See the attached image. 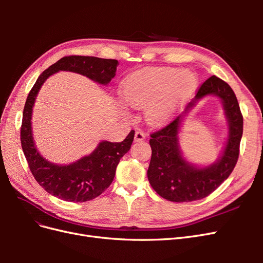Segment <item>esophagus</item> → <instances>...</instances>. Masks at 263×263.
Listing matches in <instances>:
<instances>
[{"label": "esophagus", "mask_w": 263, "mask_h": 263, "mask_svg": "<svg viewBox=\"0 0 263 263\" xmlns=\"http://www.w3.org/2000/svg\"><path fill=\"white\" fill-rule=\"evenodd\" d=\"M146 137V134L141 130H137L135 133V141H141L144 140Z\"/></svg>", "instance_id": "34e87169"}]
</instances>
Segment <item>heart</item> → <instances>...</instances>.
<instances>
[{"mask_svg":"<svg viewBox=\"0 0 263 263\" xmlns=\"http://www.w3.org/2000/svg\"><path fill=\"white\" fill-rule=\"evenodd\" d=\"M196 85L195 76L189 70L153 67L136 71L122 86L124 101L135 108L145 107L150 125L166 123Z\"/></svg>","mask_w":263,"mask_h":263,"instance_id":"heart-1","label":"heart"}]
</instances>
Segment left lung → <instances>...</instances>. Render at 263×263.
<instances>
[{
	"label": "left lung",
	"mask_w": 263,
	"mask_h": 263,
	"mask_svg": "<svg viewBox=\"0 0 263 263\" xmlns=\"http://www.w3.org/2000/svg\"><path fill=\"white\" fill-rule=\"evenodd\" d=\"M213 94L222 101L229 123V135L224 153L217 162L205 168H196L182 158L178 144V133L182 121L179 115L161 129L150 134L153 150L148 168V180L156 192L171 202H192L213 193L233 172L239 157L243 117L236 95L225 81L212 76L197 90L185 112L196 101Z\"/></svg>",
	"instance_id": "8db88e82"
}]
</instances>
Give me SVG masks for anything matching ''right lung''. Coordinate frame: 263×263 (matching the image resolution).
Returning <instances> with one entry per match:
<instances>
[{"instance_id": "add662e5", "label": "right lung", "mask_w": 263, "mask_h": 263, "mask_svg": "<svg viewBox=\"0 0 263 263\" xmlns=\"http://www.w3.org/2000/svg\"><path fill=\"white\" fill-rule=\"evenodd\" d=\"M118 61L89 55H66L38 77L31 87L23 110L21 144L35 180L51 195L67 202H86L101 195L110 185L121 158L130 149L135 132L122 142L102 141L89 156L68 165L50 163L39 155L31 135V112L36 95L46 79L60 70L71 71L107 84L115 77Z\"/></svg>"}]
</instances>
